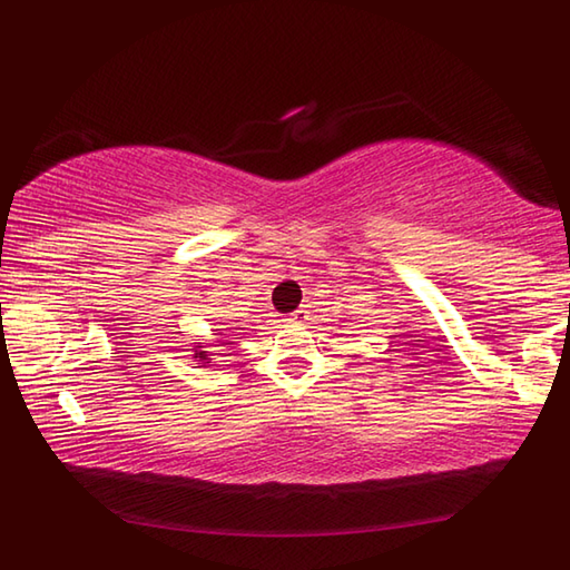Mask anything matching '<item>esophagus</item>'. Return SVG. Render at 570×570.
I'll return each instance as SVG.
<instances>
[{"label": "esophagus", "instance_id": "1", "mask_svg": "<svg viewBox=\"0 0 570 570\" xmlns=\"http://www.w3.org/2000/svg\"><path fill=\"white\" fill-rule=\"evenodd\" d=\"M286 321H288V323H296V325H304V323L308 321V311H306V308H298V311H294V313H288Z\"/></svg>", "mask_w": 570, "mask_h": 570}]
</instances>
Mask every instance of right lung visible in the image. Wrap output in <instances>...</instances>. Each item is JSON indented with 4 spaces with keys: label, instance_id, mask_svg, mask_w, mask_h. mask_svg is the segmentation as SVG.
<instances>
[{
    "label": "right lung",
    "instance_id": "right-lung-1",
    "mask_svg": "<svg viewBox=\"0 0 570 570\" xmlns=\"http://www.w3.org/2000/svg\"><path fill=\"white\" fill-rule=\"evenodd\" d=\"M215 335H223V333H215ZM217 343H220V341H217ZM193 360H196L200 367H205V362L213 360L210 353H208V345H205V343H196V345H193Z\"/></svg>",
    "mask_w": 570,
    "mask_h": 570
}]
</instances>
